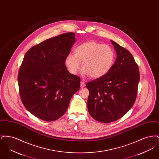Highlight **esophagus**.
I'll use <instances>...</instances> for the list:
<instances>
[{
	"mask_svg": "<svg viewBox=\"0 0 159 159\" xmlns=\"http://www.w3.org/2000/svg\"><path fill=\"white\" fill-rule=\"evenodd\" d=\"M84 86H85L84 82L82 80V81L80 82V87H81V88H83V87H84Z\"/></svg>",
	"mask_w": 159,
	"mask_h": 159,
	"instance_id": "obj_1",
	"label": "esophagus"
}]
</instances>
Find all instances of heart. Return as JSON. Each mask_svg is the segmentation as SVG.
<instances>
[{
  "mask_svg": "<svg viewBox=\"0 0 159 159\" xmlns=\"http://www.w3.org/2000/svg\"><path fill=\"white\" fill-rule=\"evenodd\" d=\"M114 60V53L111 47L95 41H88L77 46L74 55L68 54L66 65L70 73L76 75L82 63L83 73L98 79L109 72Z\"/></svg>",
  "mask_w": 159,
  "mask_h": 159,
  "instance_id": "1",
  "label": "heart"
}]
</instances>
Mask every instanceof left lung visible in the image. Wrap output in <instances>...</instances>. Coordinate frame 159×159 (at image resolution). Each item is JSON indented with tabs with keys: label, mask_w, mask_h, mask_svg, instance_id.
I'll return each mask as SVG.
<instances>
[{
	"label": "left lung",
	"mask_w": 159,
	"mask_h": 159,
	"mask_svg": "<svg viewBox=\"0 0 159 159\" xmlns=\"http://www.w3.org/2000/svg\"><path fill=\"white\" fill-rule=\"evenodd\" d=\"M117 58L109 72L86 83L89 91V113L96 120L110 123L123 117L134 104L137 95L139 71L132 55L111 40Z\"/></svg>",
	"instance_id": "left-lung-1"
}]
</instances>
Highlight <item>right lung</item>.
<instances>
[{
    "label": "right lung",
    "mask_w": 159,
    "mask_h": 159,
    "mask_svg": "<svg viewBox=\"0 0 159 159\" xmlns=\"http://www.w3.org/2000/svg\"><path fill=\"white\" fill-rule=\"evenodd\" d=\"M75 41V33H66L33 46L24 55L18 75L20 95L25 108L40 119L60 118L80 88V78L65 65Z\"/></svg>",
    "instance_id": "add662e5"
}]
</instances>
